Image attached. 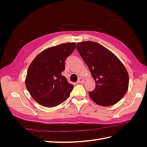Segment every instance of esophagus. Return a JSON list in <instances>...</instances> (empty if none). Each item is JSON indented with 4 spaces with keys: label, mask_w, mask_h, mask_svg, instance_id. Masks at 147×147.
I'll return each mask as SVG.
<instances>
[{
    "label": "esophagus",
    "mask_w": 147,
    "mask_h": 147,
    "mask_svg": "<svg viewBox=\"0 0 147 147\" xmlns=\"http://www.w3.org/2000/svg\"><path fill=\"white\" fill-rule=\"evenodd\" d=\"M77 83H84V80L83 78H82V77L79 78Z\"/></svg>",
    "instance_id": "obj_1"
}]
</instances>
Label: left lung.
Masks as SVG:
<instances>
[{"label":"left lung","instance_id":"left-lung-1","mask_svg":"<svg viewBox=\"0 0 147 147\" xmlns=\"http://www.w3.org/2000/svg\"><path fill=\"white\" fill-rule=\"evenodd\" d=\"M77 49L96 83L94 90L89 92L91 99L101 106L117 104L126 94L129 86V75L121 61L94 42L77 43Z\"/></svg>","mask_w":147,"mask_h":147}]
</instances>
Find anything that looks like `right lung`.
Returning <instances> with one entry per match:
<instances>
[{"instance_id":"obj_1","label":"right lung","mask_w":147,"mask_h":147,"mask_svg":"<svg viewBox=\"0 0 147 147\" xmlns=\"http://www.w3.org/2000/svg\"><path fill=\"white\" fill-rule=\"evenodd\" d=\"M76 47L67 42L45 49L30 63L25 80L27 90L37 103L54 107L68 99L74 85L63 75L66 58Z\"/></svg>"}]
</instances>
